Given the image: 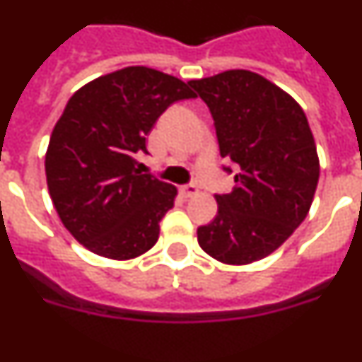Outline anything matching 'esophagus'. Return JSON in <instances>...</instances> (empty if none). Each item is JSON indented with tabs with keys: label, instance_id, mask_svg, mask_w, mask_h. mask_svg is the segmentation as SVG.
Returning a JSON list of instances; mask_svg holds the SVG:
<instances>
[{
	"label": "esophagus",
	"instance_id": "obj_1",
	"mask_svg": "<svg viewBox=\"0 0 362 362\" xmlns=\"http://www.w3.org/2000/svg\"><path fill=\"white\" fill-rule=\"evenodd\" d=\"M179 192H181V196L188 199V197L197 196V194H199V188H197L196 185H185V187L179 188Z\"/></svg>",
	"mask_w": 362,
	"mask_h": 362
}]
</instances>
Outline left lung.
Masks as SVG:
<instances>
[{"mask_svg": "<svg viewBox=\"0 0 362 362\" xmlns=\"http://www.w3.org/2000/svg\"><path fill=\"white\" fill-rule=\"evenodd\" d=\"M188 85L209 105L221 158L239 165L230 194L197 241L225 264H250L276 252L308 216L319 156L305 110L276 83L250 70H226Z\"/></svg>", "mask_w": 362, "mask_h": 362, "instance_id": "8db88e82", "label": "left lung"}]
</instances>
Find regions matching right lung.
Wrapping results in <instances>:
<instances>
[{"label": "right lung", "mask_w": 362, "mask_h": 362, "mask_svg": "<svg viewBox=\"0 0 362 362\" xmlns=\"http://www.w3.org/2000/svg\"><path fill=\"white\" fill-rule=\"evenodd\" d=\"M188 83L148 66H124L83 85L50 136L45 174L54 209L86 250L129 261L159 239L177 188L137 168L146 136Z\"/></svg>", "instance_id": "obj_1"}]
</instances>
